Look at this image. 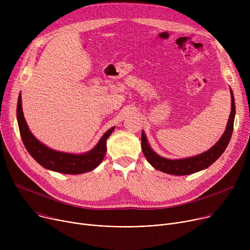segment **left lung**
I'll list each match as a JSON object with an SVG mask.
<instances>
[{"label": "left lung", "instance_id": "obj_1", "mask_svg": "<svg viewBox=\"0 0 250 250\" xmlns=\"http://www.w3.org/2000/svg\"><path fill=\"white\" fill-rule=\"evenodd\" d=\"M230 95H231V111H230L229 120L228 122V125H226L225 131L223 132L222 137L211 148L195 156L181 158V160H168V158H165L161 155H158L156 152H154L151 149V147L147 143L146 134L143 131L142 132V148L147 162L155 169L168 173V174H173V175H188L210 167L223 153L226 146H229L232 135L234 117H235V103H234V97H233L231 88H230Z\"/></svg>", "mask_w": 250, "mask_h": 250}]
</instances>
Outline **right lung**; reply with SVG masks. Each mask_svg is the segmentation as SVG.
<instances>
[{
  "label": "right lung",
  "mask_w": 250,
  "mask_h": 250,
  "mask_svg": "<svg viewBox=\"0 0 250 250\" xmlns=\"http://www.w3.org/2000/svg\"><path fill=\"white\" fill-rule=\"evenodd\" d=\"M21 96L20 94L17 105V119L21 138L25 147L37 163L44 168L65 174L84 173L100 166L106 152V140L115 129V126L110 127L103 135L98 145L87 152L74 154L54 150L39 142L29 129L24 113H22Z\"/></svg>",
  "instance_id": "obj_1"
}]
</instances>
